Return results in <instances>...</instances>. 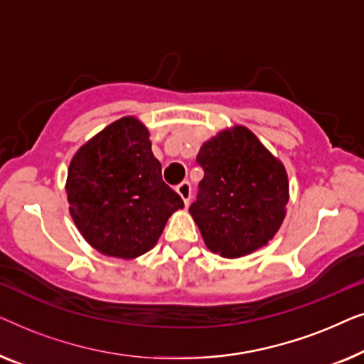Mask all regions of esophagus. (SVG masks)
I'll return each instance as SVG.
<instances>
[{"label": "esophagus", "instance_id": "1", "mask_svg": "<svg viewBox=\"0 0 364 364\" xmlns=\"http://www.w3.org/2000/svg\"><path fill=\"white\" fill-rule=\"evenodd\" d=\"M176 191H177L178 196L182 197L183 203H186V205H188V202H191V197H192V186H191V182L186 181V182L178 183Z\"/></svg>", "mask_w": 364, "mask_h": 364}]
</instances>
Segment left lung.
I'll list each match as a JSON object with an SVG mask.
<instances>
[{
    "instance_id": "left-lung-1",
    "label": "left lung",
    "mask_w": 364,
    "mask_h": 364,
    "mask_svg": "<svg viewBox=\"0 0 364 364\" xmlns=\"http://www.w3.org/2000/svg\"><path fill=\"white\" fill-rule=\"evenodd\" d=\"M197 162L203 178L188 212L208 250L240 258L267 245L287 213L283 164L243 126L203 142Z\"/></svg>"
}]
</instances>
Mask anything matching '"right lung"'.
I'll use <instances>...</instances> for the list:
<instances>
[{"mask_svg":"<svg viewBox=\"0 0 364 364\" xmlns=\"http://www.w3.org/2000/svg\"><path fill=\"white\" fill-rule=\"evenodd\" d=\"M149 131L127 116L74 154L66 193L77 230L102 255L141 257L156 245L183 200L162 181Z\"/></svg>","mask_w":364,"mask_h":364,"instance_id":"right-lung-1","label":"right lung"}]
</instances>
